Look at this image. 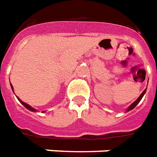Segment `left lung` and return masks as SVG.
<instances>
[{"label":"left lung","instance_id":"obj_1","mask_svg":"<svg viewBox=\"0 0 157 157\" xmlns=\"http://www.w3.org/2000/svg\"><path fill=\"white\" fill-rule=\"evenodd\" d=\"M145 92H146V89L144 90V91H143V92L141 93V95H140V96L138 97V99H137V100H136V101H133V102H132V104H131V105L129 106L128 108H127V109H126V111H127V112H128V111H130V110H132V109H134L135 107H136V106L138 105V102L141 101V99H142V98H143V97L144 96V94H145Z\"/></svg>","mask_w":157,"mask_h":157}]
</instances>
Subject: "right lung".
Listing matches in <instances>:
<instances>
[{"label": "right lung", "mask_w": 157, "mask_h": 157, "mask_svg": "<svg viewBox=\"0 0 157 157\" xmlns=\"http://www.w3.org/2000/svg\"><path fill=\"white\" fill-rule=\"evenodd\" d=\"M11 88H12V90H13V85H12V84H11ZM17 98H18V100H19V101H20V103H21V104H22V105L24 106V107H25V108H26V109L28 110H30V111H31V112H36V111H37V110L35 109L34 108H32V107L29 105V104H27V103H25V102H24V101H21V100L19 99V97H17ZM45 112H46V111H43V113H45Z\"/></svg>", "instance_id": "add662e5"}]
</instances>
